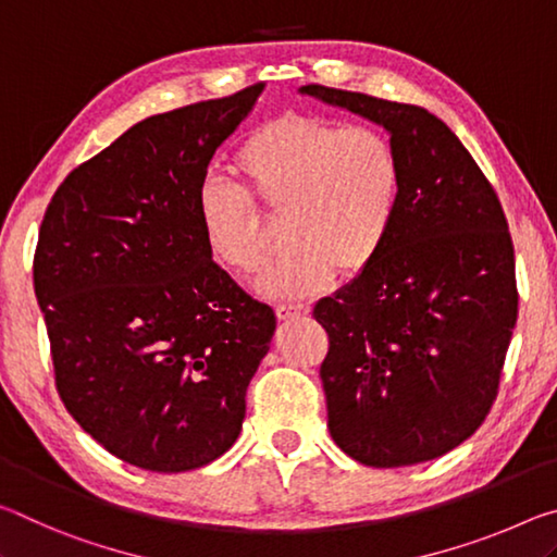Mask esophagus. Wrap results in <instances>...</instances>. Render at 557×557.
Instances as JSON below:
<instances>
[{
	"mask_svg": "<svg viewBox=\"0 0 557 557\" xmlns=\"http://www.w3.org/2000/svg\"><path fill=\"white\" fill-rule=\"evenodd\" d=\"M308 308L306 304H281L276 306V318L278 321H294V318H300V315H308Z\"/></svg>",
	"mask_w": 557,
	"mask_h": 557,
	"instance_id": "esophagus-1",
	"label": "esophagus"
}]
</instances>
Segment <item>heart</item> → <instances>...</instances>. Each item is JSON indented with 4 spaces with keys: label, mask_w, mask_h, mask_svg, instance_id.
Instances as JSON below:
<instances>
[{
    "label": "heart",
    "mask_w": 557,
    "mask_h": 557,
    "mask_svg": "<svg viewBox=\"0 0 557 557\" xmlns=\"http://www.w3.org/2000/svg\"><path fill=\"white\" fill-rule=\"evenodd\" d=\"M234 172L269 212H284L288 249L257 278L276 300L313 296L335 271L358 276L380 257L399 207L403 168L395 145L370 125L281 115L234 152ZM205 249L226 271L263 259L261 216L244 189L207 180L195 199Z\"/></svg>",
    "instance_id": "1"
}]
</instances>
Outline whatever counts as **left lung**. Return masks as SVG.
Returning <instances> with one entry per match:
<instances>
[{"label": "left lung", "instance_id": "1", "mask_svg": "<svg viewBox=\"0 0 557 557\" xmlns=\"http://www.w3.org/2000/svg\"><path fill=\"white\" fill-rule=\"evenodd\" d=\"M389 133L403 187L372 267L315 304L327 430L364 467H412L479 430L518 315L513 242L494 187L419 106L300 86Z\"/></svg>", "mask_w": 557, "mask_h": 557}]
</instances>
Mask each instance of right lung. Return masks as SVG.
I'll list each match as a JSON object with an SVG mask.
<instances>
[{"instance_id": "add662e5", "label": "right lung", "mask_w": 557, "mask_h": 557, "mask_svg": "<svg viewBox=\"0 0 557 557\" xmlns=\"http://www.w3.org/2000/svg\"><path fill=\"white\" fill-rule=\"evenodd\" d=\"M263 86L135 123L61 182L34 290L71 417L113 457L177 473L236 442L273 308L209 257L197 189Z\"/></svg>"}]
</instances>
